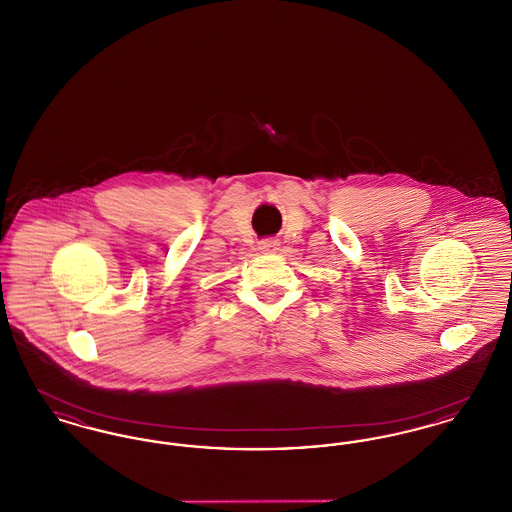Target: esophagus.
Here are the masks:
<instances>
[{
	"label": "esophagus",
	"mask_w": 512,
	"mask_h": 512,
	"mask_svg": "<svg viewBox=\"0 0 512 512\" xmlns=\"http://www.w3.org/2000/svg\"><path fill=\"white\" fill-rule=\"evenodd\" d=\"M278 245H280L278 240H274V238H268V240H263V242L259 244V249H261V251H265V253H274V251L278 249Z\"/></svg>",
	"instance_id": "1"
}]
</instances>
